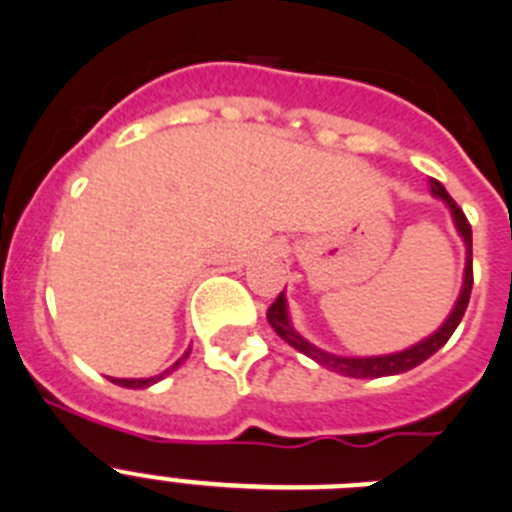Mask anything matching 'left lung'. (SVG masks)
<instances>
[{
  "instance_id": "left-lung-1",
  "label": "left lung",
  "mask_w": 512,
  "mask_h": 512,
  "mask_svg": "<svg viewBox=\"0 0 512 512\" xmlns=\"http://www.w3.org/2000/svg\"><path fill=\"white\" fill-rule=\"evenodd\" d=\"M431 194L436 200H441L443 205L449 207L451 212V220L456 225V233L461 235V241L467 246V264H464V282H461V292L456 297V305L451 307L449 318L443 320L441 328L436 333H431L428 338L418 341L415 346L410 348H402V351H395V354H384V356H336V354H328L323 348L312 346L307 338H302L300 333L295 330L292 325V318H289V307H287V297L282 295L277 297V302L269 307L266 312V318H269V325L277 330V336L282 341H287L289 346L297 348L300 354L310 356L312 361H318L320 366L330 369V372L341 374V377H354V379H377V377H392V374H402V372H410L415 369L418 364H423L425 359H431L436 354L438 348L443 343L449 341L451 333L456 330V325L461 323L464 318V310L469 305V295H472V225L469 220L464 217V212L459 210L454 200H451V194L443 189L441 182L431 179Z\"/></svg>"
}]
</instances>
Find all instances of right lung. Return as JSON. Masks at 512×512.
<instances>
[{
	"instance_id": "add662e5",
	"label": "right lung",
	"mask_w": 512,
	"mask_h": 512,
	"mask_svg": "<svg viewBox=\"0 0 512 512\" xmlns=\"http://www.w3.org/2000/svg\"><path fill=\"white\" fill-rule=\"evenodd\" d=\"M187 356H189V351H187V354L182 356V359L174 361V364H171L169 369H166V372L156 374V377H148V379H112V382L120 384V387H128V390H143V387H151V384L161 382V379H164L166 374H171V372H174V369H179V366L184 364V359H187Z\"/></svg>"
}]
</instances>
